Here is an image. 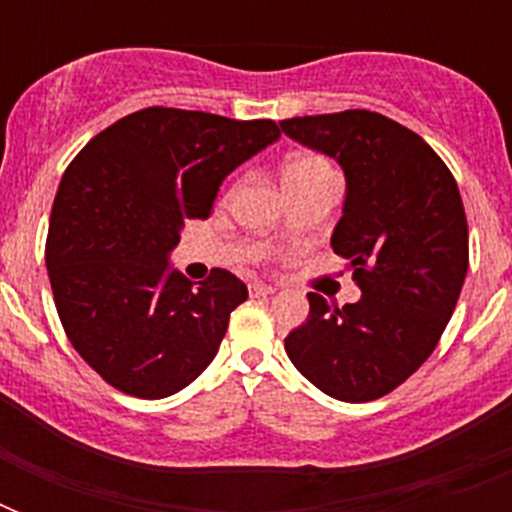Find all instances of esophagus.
<instances>
[{"mask_svg": "<svg viewBox=\"0 0 512 512\" xmlns=\"http://www.w3.org/2000/svg\"><path fill=\"white\" fill-rule=\"evenodd\" d=\"M273 292H276V289H273L271 284H260V281H252V284H249V295L252 297H268L273 295Z\"/></svg>", "mask_w": 512, "mask_h": 512, "instance_id": "1", "label": "esophagus"}]
</instances>
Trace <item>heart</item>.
Wrapping results in <instances>:
<instances>
[{
  "label": "heart",
  "mask_w": 512,
  "mask_h": 512,
  "mask_svg": "<svg viewBox=\"0 0 512 512\" xmlns=\"http://www.w3.org/2000/svg\"><path fill=\"white\" fill-rule=\"evenodd\" d=\"M332 170L324 159L319 156H295V159H289L284 164V177H292V175H311V172H327Z\"/></svg>",
  "instance_id": "b5f03b06"
}]
</instances>
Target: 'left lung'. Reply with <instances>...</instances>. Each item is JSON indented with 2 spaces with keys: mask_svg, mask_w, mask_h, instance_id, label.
Segmentation results:
<instances>
[{
  "mask_svg": "<svg viewBox=\"0 0 512 512\" xmlns=\"http://www.w3.org/2000/svg\"><path fill=\"white\" fill-rule=\"evenodd\" d=\"M281 130L345 172L332 249L361 289L342 308L311 292L284 350L327 396L374 401L420 369L452 319L468 273L460 188L417 132L374 111L295 116Z\"/></svg>",
  "mask_w": 512,
  "mask_h": 512,
  "instance_id": "1",
  "label": "left lung"
}]
</instances>
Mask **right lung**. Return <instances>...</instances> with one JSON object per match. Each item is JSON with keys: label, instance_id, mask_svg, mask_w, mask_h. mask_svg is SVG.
<instances>
[{"label": "right lung", "instance_id": "obj_1", "mask_svg": "<svg viewBox=\"0 0 512 512\" xmlns=\"http://www.w3.org/2000/svg\"><path fill=\"white\" fill-rule=\"evenodd\" d=\"M271 119L143 108L87 143L63 172L47 273L76 353L122 393L167 398L215 358L244 281L215 268L193 287L170 265L188 217H209L239 164L279 140Z\"/></svg>", "mask_w": 512, "mask_h": 512}]
</instances>
